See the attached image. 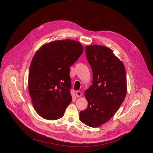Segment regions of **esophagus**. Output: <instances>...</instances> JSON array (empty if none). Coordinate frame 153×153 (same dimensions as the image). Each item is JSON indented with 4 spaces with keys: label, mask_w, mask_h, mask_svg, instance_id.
<instances>
[{
    "label": "esophagus",
    "mask_w": 153,
    "mask_h": 153,
    "mask_svg": "<svg viewBox=\"0 0 153 153\" xmlns=\"http://www.w3.org/2000/svg\"><path fill=\"white\" fill-rule=\"evenodd\" d=\"M76 96H77V97H81L82 95V92H81V91H77V92H76Z\"/></svg>",
    "instance_id": "obj_1"
}]
</instances>
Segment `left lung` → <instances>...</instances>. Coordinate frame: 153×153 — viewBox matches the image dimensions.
I'll list each match as a JSON object with an SVG mask.
<instances>
[{
    "mask_svg": "<svg viewBox=\"0 0 153 153\" xmlns=\"http://www.w3.org/2000/svg\"><path fill=\"white\" fill-rule=\"evenodd\" d=\"M85 54L92 70V85L85 92L87 108L79 120L93 128L107 122L121 106L126 95L125 66L110 48L101 45L85 46Z\"/></svg>",
    "mask_w": 153,
    "mask_h": 153,
    "instance_id": "1",
    "label": "left lung"
}]
</instances>
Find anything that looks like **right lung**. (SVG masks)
<instances>
[{
  "mask_svg": "<svg viewBox=\"0 0 153 153\" xmlns=\"http://www.w3.org/2000/svg\"><path fill=\"white\" fill-rule=\"evenodd\" d=\"M83 46L72 39L43 45L31 61L28 87L36 113L48 120L62 118L72 101L69 67L80 57Z\"/></svg>",
  "mask_w": 153,
  "mask_h": 153,
  "instance_id": "1",
  "label": "right lung"
}]
</instances>
